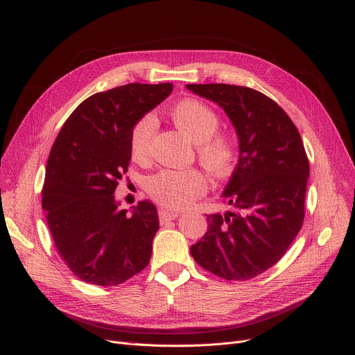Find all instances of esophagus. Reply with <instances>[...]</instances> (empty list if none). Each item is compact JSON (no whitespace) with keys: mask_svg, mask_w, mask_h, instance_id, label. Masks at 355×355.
Here are the masks:
<instances>
[{"mask_svg":"<svg viewBox=\"0 0 355 355\" xmlns=\"http://www.w3.org/2000/svg\"><path fill=\"white\" fill-rule=\"evenodd\" d=\"M158 214H159V220L162 223L168 221V220H174V218H177L180 216L178 211H173V210H168V209H161L158 211Z\"/></svg>","mask_w":355,"mask_h":355,"instance_id":"obj_1","label":"esophagus"}]
</instances>
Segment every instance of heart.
<instances>
[{
	"label": "heart",
	"mask_w": 355,
	"mask_h": 355,
	"mask_svg": "<svg viewBox=\"0 0 355 355\" xmlns=\"http://www.w3.org/2000/svg\"><path fill=\"white\" fill-rule=\"evenodd\" d=\"M171 118L181 132L197 144L201 164L214 175H226L237 159L234 141L223 132H216L220 121L216 112L196 99L180 101L171 109ZM155 119L142 116L132 128L129 148L132 159L145 162L154 135ZM207 181L196 168L190 170H162L148 181V191L168 209H182L206 191Z\"/></svg>",
	"instance_id": "b5f03b06"
}]
</instances>
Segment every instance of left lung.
<instances>
[{
  "instance_id": "left-lung-1",
  "label": "left lung",
  "mask_w": 355,
  "mask_h": 355,
  "mask_svg": "<svg viewBox=\"0 0 355 355\" xmlns=\"http://www.w3.org/2000/svg\"><path fill=\"white\" fill-rule=\"evenodd\" d=\"M185 87L225 110L239 138V162L221 194L233 210L207 214L209 229L190 252L218 277L249 281L276 265L302 227L309 162L300 130L254 89Z\"/></svg>"
}]
</instances>
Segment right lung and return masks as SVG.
<instances>
[{"label":"right lung","mask_w":355,"mask_h":355,"mask_svg":"<svg viewBox=\"0 0 355 355\" xmlns=\"http://www.w3.org/2000/svg\"><path fill=\"white\" fill-rule=\"evenodd\" d=\"M173 92L171 83H129L83 101L64 122L46 165L42 206L60 256L82 281L116 286L149 263L157 207L132 214L115 198L130 161L134 125Z\"/></svg>","instance_id":"right-lung-1"}]
</instances>
